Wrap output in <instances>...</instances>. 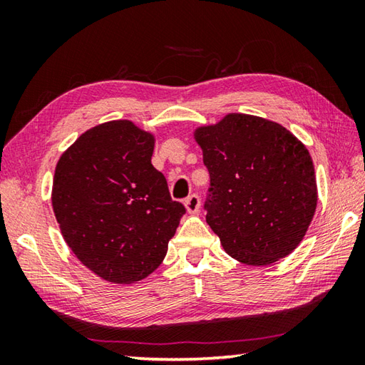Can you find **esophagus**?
<instances>
[{
	"label": "esophagus",
	"mask_w": 365,
	"mask_h": 365,
	"mask_svg": "<svg viewBox=\"0 0 365 365\" xmlns=\"http://www.w3.org/2000/svg\"><path fill=\"white\" fill-rule=\"evenodd\" d=\"M185 207H187L188 213H197L200 208V197L199 195H191L185 199Z\"/></svg>",
	"instance_id": "obj_1"
}]
</instances>
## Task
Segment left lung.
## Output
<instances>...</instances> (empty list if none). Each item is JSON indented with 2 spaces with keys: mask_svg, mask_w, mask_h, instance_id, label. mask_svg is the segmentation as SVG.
Returning <instances> with one entry per match:
<instances>
[{
  "mask_svg": "<svg viewBox=\"0 0 365 365\" xmlns=\"http://www.w3.org/2000/svg\"><path fill=\"white\" fill-rule=\"evenodd\" d=\"M195 138L210 174L207 224L230 257L263 267L304 238L317 208L311 155L289 130L250 114H227Z\"/></svg>",
  "mask_w": 365,
  "mask_h": 365,
  "instance_id": "8db88e82",
  "label": "left lung"
}]
</instances>
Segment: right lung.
I'll return each instance as SVG.
<instances>
[{
	"label": "right lung",
	"instance_id": "obj_1",
	"mask_svg": "<svg viewBox=\"0 0 365 365\" xmlns=\"http://www.w3.org/2000/svg\"><path fill=\"white\" fill-rule=\"evenodd\" d=\"M155 138L130 120L83 133L61 155L51 204L61 234L84 267L133 284L160 267L185 207L152 166Z\"/></svg>",
	"mask_w": 365,
	"mask_h": 365
}]
</instances>
